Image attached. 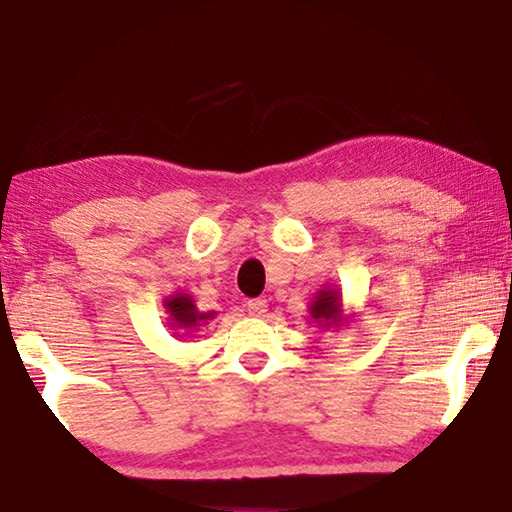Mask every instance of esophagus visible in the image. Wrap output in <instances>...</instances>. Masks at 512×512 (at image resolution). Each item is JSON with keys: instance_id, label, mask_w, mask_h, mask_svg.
Instances as JSON below:
<instances>
[{"instance_id": "34e87169", "label": "esophagus", "mask_w": 512, "mask_h": 512, "mask_svg": "<svg viewBox=\"0 0 512 512\" xmlns=\"http://www.w3.org/2000/svg\"><path fill=\"white\" fill-rule=\"evenodd\" d=\"M246 307H248V311L253 316H264L266 311H268V305H266V300H262V298H253V300H248L246 302Z\"/></svg>"}]
</instances>
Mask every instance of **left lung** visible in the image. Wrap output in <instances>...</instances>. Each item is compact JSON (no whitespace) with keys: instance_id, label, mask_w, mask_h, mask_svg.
Masks as SVG:
<instances>
[{"instance_id":"left-lung-1","label":"left lung","mask_w":512,"mask_h":512,"mask_svg":"<svg viewBox=\"0 0 512 512\" xmlns=\"http://www.w3.org/2000/svg\"><path fill=\"white\" fill-rule=\"evenodd\" d=\"M311 318L316 320L320 327H334L343 323V302L341 293L336 289H323L318 291L309 307Z\"/></svg>"}]
</instances>
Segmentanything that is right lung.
<instances>
[{
  "instance_id": "right-lung-1",
  "label": "right lung",
  "mask_w": 512,
  "mask_h": 512,
  "mask_svg": "<svg viewBox=\"0 0 512 512\" xmlns=\"http://www.w3.org/2000/svg\"><path fill=\"white\" fill-rule=\"evenodd\" d=\"M164 307H167L169 316H171L169 318L171 327H180V329H196L203 323V320L214 318V311L201 314V311L196 309L192 296H187V293H176V296L167 298L164 300Z\"/></svg>"
}]
</instances>
